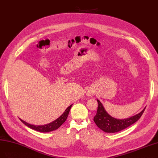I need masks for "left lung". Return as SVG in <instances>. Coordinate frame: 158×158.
I'll use <instances>...</instances> for the list:
<instances>
[{"instance_id":"1","label":"left lung","mask_w":158,"mask_h":158,"mask_svg":"<svg viewBox=\"0 0 158 158\" xmlns=\"http://www.w3.org/2000/svg\"><path fill=\"white\" fill-rule=\"evenodd\" d=\"M97 102L98 103V106L96 116L94 117V121L100 129L108 133H115L120 131L132 125L139 120L146 109L145 108L141 112L131 118L118 120L110 116L106 112L101 102L98 100H97Z\"/></svg>"}]
</instances>
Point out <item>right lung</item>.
I'll use <instances>...</instances> for the list:
<instances>
[{
	"label": "right lung",
	"instance_id": "1",
	"mask_svg": "<svg viewBox=\"0 0 158 158\" xmlns=\"http://www.w3.org/2000/svg\"><path fill=\"white\" fill-rule=\"evenodd\" d=\"M72 105H70V106H69V107H68L66 108V110H65V112L62 114V116H60L58 119H56V120L52 122V123H48V124H46V125L34 126V125L29 124V123L22 120L21 119H20V120L24 123V125H26L27 126L29 127L30 128L33 129L36 131H40V132H49V131L58 129L59 127H60L61 125H62L63 123H64V122L66 120V119L68 118V116H69V114L70 110L72 107Z\"/></svg>",
	"mask_w": 158,
	"mask_h": 158
}]
</instances>
